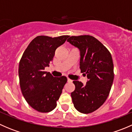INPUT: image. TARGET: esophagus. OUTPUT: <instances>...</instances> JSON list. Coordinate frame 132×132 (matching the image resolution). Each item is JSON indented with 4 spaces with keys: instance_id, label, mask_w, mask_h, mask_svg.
<instances>
[{
    "instance_id": "esophagus-1",
    "label": "esophagus",
    "mask_w": 132,
    "mask_h": 132,
    "mask_svg": "<svg viewBox=\"0 0 132 132\" xmlns=\"http://www.w3.org/2000/svg\"><path fill=\"white\" fill-rule=\"evenodd\" d=\"M68 82H72L73 80H72L70 79V78H68Z\"/></svg>"
}]
</instances>
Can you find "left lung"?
<instances>
[{"label":"left lung","instance_id":"1","mask_svg":"<svg viewBox=\"0 0 132 132\" xmlns=\"http://www.w3.org/2000/svg\"><path fill=\"white\" fill-rule=\"evenodd\" d=\"M67 41L79 49L80 68L88 78L85 86L78 80L73 82L75 89L71 96L74 107L83 114L91 113L104 103L111 89L114 77L111 54L91 36H71Z\"/></svg>","mask_w":132,"mask_h":132}]
</instances>
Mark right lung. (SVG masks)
Wrapping results in <instances>:
<instances>
[{"label":"right lung","instance_id":"obj_1","mask_svg":"<svg viewBox=\"0 0 132 132\" xmlns=\"http://www.w3.org/2000/svg\"><path fill=\"white\" fill-rule=\"evenodd\" d=\"M68 37L37 36L22 55L18 68L21 91L29 105L37 111L48 112L54 110L67 82L64 76L54 77L45 71V68L52 61L55 50Z\"/></svg>","mask_w":132,"mask_h":132}]
</instances>
